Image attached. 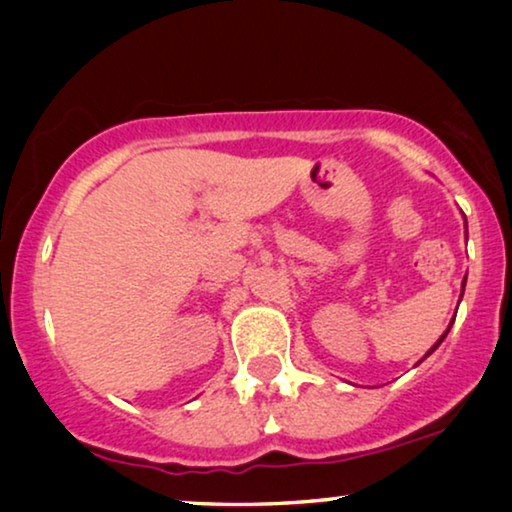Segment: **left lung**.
Segmentation results:
<instances>
[{
	"mask_svg": "<svg viewBox=\"0 0 512 512\" xmlns=\"http://www.w3.org/2000/svg\"><path fill=\"white\" fill-rule=\"evenodd\" d=\"M466 237H468V230H466ZM464 286H466V279H464ZM461 296H464V289H461ZM452 324H454V319H452ZM452 324H450V326H447V331H445L443 335H440V340L436 342V345H433V347L429 349V352H426V356H429V354H433V352H436V349H438V345H440V342H443V340H445V335H447V333H450V328H452ZM426 356H424V359H426Z\"/></svg>",
	"mask_w": 512,
	"mask_h": 512,
	"instance_id": "obj_1",
	"label": "left lung"
}]
</instances>
